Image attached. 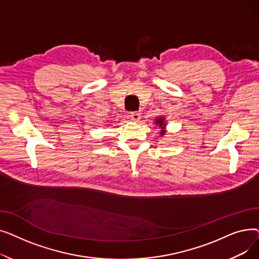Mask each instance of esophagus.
<instances>
[{"mask_svg":"<svg viewBox=\"0 0 259 259\" xmlns=\"http://www.w3.org/2000/svg\"><path fill=\"white\" fill-rule=\"evenodd\" d=\"M141 113L140 112H132L130 113V118L133 120V121H139L141 119Z\"/></svg>","mask_w":259,"mask_h":259,"instance_id":"esophagus-1","label":"esophagus"}]
</instances>
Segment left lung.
I'll return each mask as SVG.
<instances>
[{"label":"left lung","mask_w":259,"mask_h":259,"mask_svg":"<svg viewBox=\"0 0 259 259\" xmlns=\"http://www.w3.org/2000/svg\"><path fill=\"white\" fill-rule=\"evenodd\" d=\"M154 124L159 128V137H164L167 132V121H166V117L164 115L157 116L154 119Z\"/></svg>","instance_id":"obj_1"}]
</instances>
